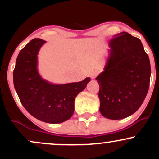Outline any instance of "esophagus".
I'll return each mask as SVG.
<instances>
[{"mask_svg":"<svg viewBox=\"0 0 159 159\" xmlns=\"http://www.w3.org/2000/svg\"><path fill=\"white\" fill-rule=\"evenodd\" d=\"M98 71L97 70L93 71V72L90 73V77L92 78H95L98 75Z\"/></svg>","mask_w":159,"mask_h":159,"instance_id":"obj_1","label":"esophagus"}]
</instances>
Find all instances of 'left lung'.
I'll return each instance as SVG.
<instances>
[{"instance_id": "1", "label": "left lung", "mask_w": 159, "mask_h": 159, "mask_svg": "<svg viewBox=\"0 0 159 159\" xmlns=\"http://www.w3.org/2000/svg\"><path fill=\"white\" fill-rule=\"evenodd\" d=\"M108 45L104 71L96 78L99 84V111L107 119L121 120L135 113L145 99L150 63L140 40L126 32L115 35Z\"/></svg>"}]
</instances>
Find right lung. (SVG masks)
<instances>
[{
  "instance_id": "add662e5",
  "label": "right lung",
  "mask_w": 159,
  "mask_h": 159,
  "mask_svg": "<svg viewBox=\"0 0 159 159\" xmlns=\"http://www.w3.org/2000/svg\"><path fill=\"white\" fill-rule=\"evenodd\" d=\"M45 43L36 38L21 49L13 71L14 87L21 103L33 116L45 123H61L72 116L75 98L90 78L63 84L43 79L37 70V55Z\"/></svg>"
}]
</instances>
